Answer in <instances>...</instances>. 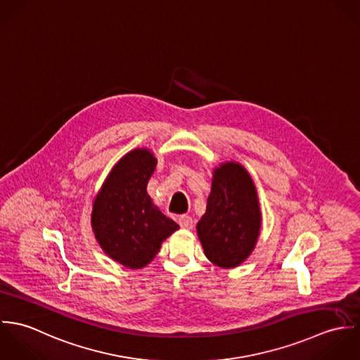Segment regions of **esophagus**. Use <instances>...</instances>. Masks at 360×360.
<instances>
[{
  "instance_id": "1",
  "label": "esophagus",
  "mask_w": 360,
  "mask_h": 360,
  "mask_svg": "<svg viewBox=\"0 0 360 360\" xmlns=\"http://www.w3.org/2000/svg\"><path fill=\"white\" fill-rule=\"evenodd\" d=\"M179 224H180L183 229L190 230V229L194 227V220H193V217L188 216V214H181V216L179 217Z\"/></svg>"
}]
</instances>
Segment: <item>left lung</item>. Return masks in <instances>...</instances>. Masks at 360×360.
<instances>
[{
  "label": "left lung",
  "mask_w": 360,
  "mask_h": 360,
  "mask_svg": "<svg viewBox=\"0 0 360 360\" xmlns=\"http://www.w3.org/2000/svg\"><path fill=\"white\" fill-rule=\"evenodd\" d=\"M262 212L255 183L236 160L213 169L205 213L197 234L205 257L216 266L233 269L245 262L257 247Z\"/></svg>",
  "instance_id": "8db88e82"
}]
</instances>
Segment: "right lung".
Segmentation results:
<instances>
[{
	"label": "right lung",
	"instance_id": "obj_1",
	"mask_svg": "<svg viewBox=\"0 0 360 360\" xmlns=\"http://www.w3.org/2000/svg\"><path fill=\"white\" fill-rule=\"evenodd\" d=\"M148 148H136L110 169L93 201L91 227L103 252L129 269H143L179 230L147 193L156 167Z\"/></svg>",
	"mask_w": 360,
	"mask_h": 360
}]
</instances>
